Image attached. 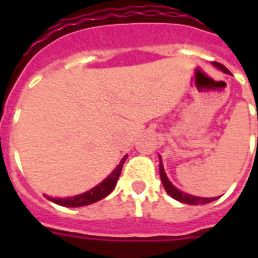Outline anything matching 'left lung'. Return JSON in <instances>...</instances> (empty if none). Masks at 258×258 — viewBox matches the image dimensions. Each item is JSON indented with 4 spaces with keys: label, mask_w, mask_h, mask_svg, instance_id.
I'll return each instance as SVG.
<instances>
[{
    "label": "left lung",
    "mask_w": 258,
    "mask_h": 258,
    "mask_svg": "<svg viewBox=\"0 0 258 258\" xmlns=\"http://www.w3.org/2000/svg\"><path fill=\"white\" fill-rule=\"evenodd\" d=\"M213 66L217 67V68H220L221 71H224L225 74H230L228 70H226V67H224L220 62H213ZM159 172H161V180L162 183H163V187L166 188V191L169 194L170 197H172L174 200L179 201L182 204H187V205H205L209 204V202H213V201H216L217 198H202V197H196L191 196V194H186V192L180 191L178 188L174 186L169 180L167 175H166L165 169H163V165H162V158L159 157Z\"/></svg>",
    "instance_id": "1"
}]
</instances>
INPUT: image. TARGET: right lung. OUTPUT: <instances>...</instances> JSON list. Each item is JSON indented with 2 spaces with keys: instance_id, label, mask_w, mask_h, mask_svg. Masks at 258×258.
Instances as JSON below:
<instances>
[{
  "instance_id": "right-lung-1",
  "label": "right lung",
  "mask_w": 258,
  "mask_h": 258,
  "mask_svg": "<svg viewBox=\"0 0 258 258\" xmlns=\"http://www.w3.org/2000/svg\"><path fill=\"white\" fill-rule=\"evenodd\" d=\"M125 158H127V155L121 159L116 169L113 170L101 183H99L97 186L91 188L89 191L79 194V196L70 197V198H50V197H46V198L49 201H52V202H54V204L60 205V206H67V208L86 206V205L95 204L97 201L103 200V198H105V197L108 196L109 192L112 191L113 188H115V186H116L117 179H119V176H120V172L121 169H123V163H124Z\"/></svg>"
}]
</instances>
